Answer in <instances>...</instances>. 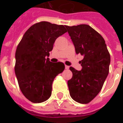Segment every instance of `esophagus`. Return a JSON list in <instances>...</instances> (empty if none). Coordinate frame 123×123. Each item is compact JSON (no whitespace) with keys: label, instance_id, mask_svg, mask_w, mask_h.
I'll use <instances>...</instances> for the list:
<instances>
[{"label":"esophagus","instance_id":"obj_1","mask_svg":"<svg viewBox=\"0 0 123 123\" xmlns=\"http://www.w3.org/2000/svg\"><path fill=\"white\" fill-rule=\"evenodd\" d=\"M69 68H70V67H68V66H67V65L65 66V68H66V69H68Z\"/></svg>","mask_w":123,"mask_h":123}]
</instances>
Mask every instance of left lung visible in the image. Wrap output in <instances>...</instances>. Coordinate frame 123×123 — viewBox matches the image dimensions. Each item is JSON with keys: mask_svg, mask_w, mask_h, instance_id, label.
Masks as SVG:
<instances>
[{"mask_svg": "<svg viewBox=\"0 0 123 123\" xmlns=\"http://www.w3.org/2000/svg\"><path fill=\"white\" fill-rule=\"evenodd\" d=\"M67 31L76 54L84 56L80 61L81 70L73 67L72 78L68 81L70 97L78 103L86 104L96 97L109 74L111 62L103 37L86 24L68 26Z\"/></svg>", "mask_w": 123, "mask_h": 123, "instance_id": "left-lung-1", "label": "left lung"}]
</instances>
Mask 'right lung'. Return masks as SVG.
Wrapping results in <instances>:
<instances>
[{
	"mask_svg": "<svg viewBox=\"0 0 123 123\" xmlns=\"http://www.w3.org/2000/svg\"><path fill=\"white\" fill-rule=\"evenodd\" d=\"M66 32L64 25L41 22L26 31L18 45L15 74L20 90L32 103L51 97L55 78L64 70V63H53L47 57L56 38Z\"/></svg>",
	"mask_w": 123,
	"mask_h": 123,
	"instance_id": "add662e5",
	"label": "right lung"
}]
</instances>
